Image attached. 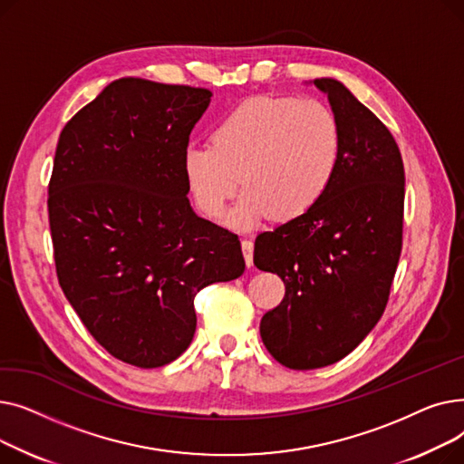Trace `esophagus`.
Here are the masks:
<instances>
[{"label": "esophagus", "mask_w": 464, "mask_h": 464, "mask_svg": "<svg viewBox=\"0 0 464 464\" xmlns=\"http://www.w3.org/2000/svg\"><path fill=\"white\" fill-rule=\"evenodd\" d=\"M240 245H242V254H245L246 265L252 266L254 265V242L248 238H242Z\"/></svg>", "instance_id": "obj_1"}]
</instances>
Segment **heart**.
I'll return each mask as SVG.
<instances>
[{"label":"heart","mask_w":464,"mask_h":464,"mask_svg":"<svg viewBox=\"0 0 464 464\" xmlns=\"http://www.w3.org/2000/svg\"><path fill=\"white\" fill-rule=\"evenodd\" d=\"M343 158L334 112L318 100L254 97L218 121L210 144H189L182 154L186 184L201 212L227 216L237 229H254L275 214L295 219L322 201Z\"/></svg>","instance_id":"1"}]
</instances>
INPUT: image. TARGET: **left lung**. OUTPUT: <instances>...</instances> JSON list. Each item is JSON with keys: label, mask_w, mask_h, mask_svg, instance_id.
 Here are the masks:
<instances>
[{"label": "left lung", "mask_w": 464, "mask_h": 464, "mask_svg": "<svg viewBox=\"0 0 464 464\" xmlns=\"http://www.w3.org/2000/svg\"><path fill=\"white\" fill-rule=\"evenodd\" d=\"M327 93L343 158L322 201L256 238L254 265L276 273L285 295L261 318L265 348L294 371L353 352L385 310L402 248L404 165L389 130L334 79Z\"/></svg>", "instance_id": "8db88e82"}]
</instances>
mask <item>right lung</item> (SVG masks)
I'll return each instance as SVG.
<instances>
[{
  "mask_svg": "<svg viewBox=\"0 0 464 464\" xmlns=\"http://www.w3.org/2000/svg\"><path fill=\"white\" fill-rule=\"evenodd\" d=\"M212 92L118 79L60 133L51 222L60 285L90 334L140 369L189 346L193 299L245 273L240 240L193 212L182 170Z\"/></svg>",
  "mask_w": 464,
  "mask_h": 464,
  "instance_id": "right-lung-1",
  "label": "right lung"
}]
</instances>
